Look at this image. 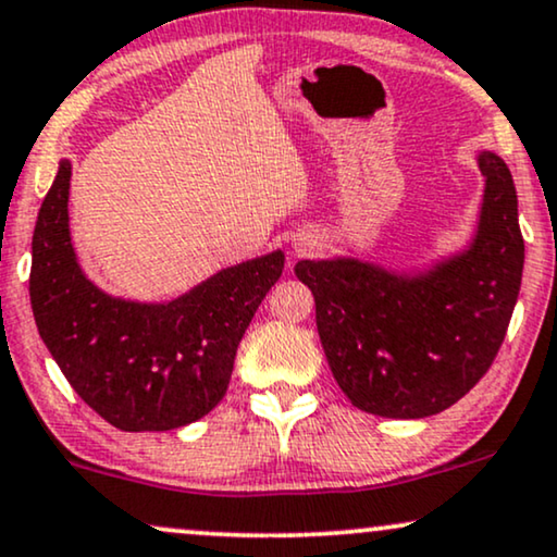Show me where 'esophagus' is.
I'll return each instance as SVG.
<instances>
[{
	"label": "esophagus",
	"instance_id": "1",
	"mask_svg": "<svg viewBox=\"0 0 557 557\" xmlns=\"http://www.w3.org/2000/svg\"><path fill=\"white\" fill-rule=\"evenodd\" d=\"M315 247H318V239L313 234H298V236H295V242H293V251L298 257L313 255Z\"/></svg>",
	"mask_w": 557,
	"mask_h": 557
}]
</instances>
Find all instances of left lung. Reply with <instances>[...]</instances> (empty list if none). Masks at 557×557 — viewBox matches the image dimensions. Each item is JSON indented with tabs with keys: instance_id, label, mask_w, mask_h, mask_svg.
I'll list each match as a JSON object with an SVG mask.
<instances>
[{
	"instance_id": "8db88e82",
	"label": "left lung",
	"mask_w": 557,
	"mask_h": 557,
	"mask_svg": "<svg viewBox=\"0 0 557 557\" xmlns=\"http://www.w3.org/2000/svg\"><path fill=\"white\" fill-rule=\"evenodd\" d=\"M484 175L469 247L428 270L395 272L356 257L300 259L333 380L359 410L418 420L456 405L488 372L522 285L517 190L499 154Z\"/></svg>"
}]
</instances>
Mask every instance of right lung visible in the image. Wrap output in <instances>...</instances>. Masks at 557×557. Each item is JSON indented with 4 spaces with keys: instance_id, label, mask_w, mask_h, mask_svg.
I'll return each mask as SVG.
<instances>
[{
    "instance_id": "right-lung-1",
    "label": "right lung",
    "mask_w": 557,
    "mask_h": 557,
    "mask_svg": "<svg viewBox=\"0 0 557 557\" xmlns=\"http://www.w3.org/2000/svg\"><path fill=\"white\" fill-rule=\"evenodd\" d=\"M71 162L37 213L29 302L40 338L84 403L119 430H173L226 395L234 356L283 251L226 267L181 298H111L81 270L69 228Z\"/></svg>"
}]
</instances>
